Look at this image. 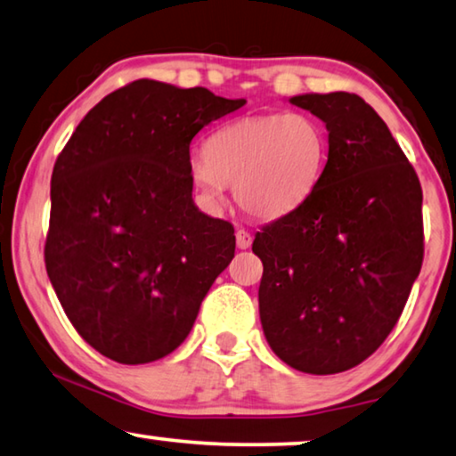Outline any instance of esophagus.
I'll use <instances>...</instances> for the list:
<instances>
[{
	"label": "esophagus",
	"mask_w": 456,
	"mask_h": 456,
	"mask_svg": "<svg viewBox=\"0 0 456 456\" xmlns=\"http://www.w3.org/2000/svg\"><path fill=\"white\" fill-rule=\"evenodd\" d=\"M253 244V236H250L247 230H236V247L239 248H248Z\"/></svg>",
	"instance_id": "34e87169"
}]
</instances>
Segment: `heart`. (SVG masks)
<instances>
[{
  "mask_svg": "<svg viewBox=\"0 0 456 456\" xmlns=\"http://www.w3.org/2000/svg\"><path fill=\"white\" fill-rule=\"evenodd\" d=\"M327 162V134L314 117L275 113L247 117L216 129L206 154L189 162L191 183L208 206H217L234 183L244 212L273 220L305 203Z\"/></svg>",
  "mask_w": 456,
  "mask_h": 456,
  "instance_id": "b5f03b06",
  "label": "heart"
}]
</instances>
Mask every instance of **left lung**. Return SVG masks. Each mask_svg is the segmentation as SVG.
Returning a JSON list of instances; mask_svg holds the SVG:
<instances>
[{
  "instance_id": "8db88e82",
  "label": "left lung",
  "mask_w": 456,
  "mask_h": 456,
  "mask_svg": "<svg viewBox=\"0 0 456 456\" xmlns=\"http://www.w3.org/2000/svg\"><path fill=\"white\" fill-rule=\"evenodd\" d=\"M289 102L325 123L329 156L313 195L255 236L261 325L288 366L335 374L372 355L403 313L424 261L421 187L358 94Z\"/></svg>"
}]
</instances>
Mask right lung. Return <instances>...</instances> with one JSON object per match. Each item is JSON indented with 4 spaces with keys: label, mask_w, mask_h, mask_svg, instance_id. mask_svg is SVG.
<instances>
[{
    "label": "right lung",
    "mask_w": 456,
    "mask_h": 456,
    "mask_svg": "<svg viewBox=\"0 0 456 456\" xmlns=\"http://www.w3.org/2000/svg\"><path fill=\"white\" fill-rule=\"evenodd\" d=\"M244 102L137 80L104 96L57 156L47 275L82 339L118 364L175 352L232 261V224L191 197L189 146Z\"/></svg>",
    "instance_id": "obj_1"
}]
</instances>
